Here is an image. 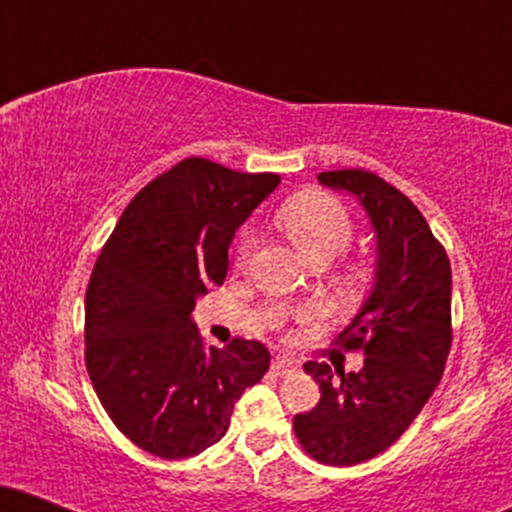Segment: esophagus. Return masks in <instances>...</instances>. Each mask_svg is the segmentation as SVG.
I'll list each match as a JSON object with an SVG mask.
<instances>
[{"mask_svg":"<svg viewBox=\"0 0 512 512\" xmlns=\"http://www.w3.org/2000/svg\"><path fill=\"white\" fill-rule=\"evenodd\" d=\"M296 368H298V363L293 361V358L274 356V361H272V373L274 375H281V378H284V375H291Z\"/></svg>","mask_w":512,"mask_h":512,"instance_id":"34e87169","label":"esophagus"}]
</instances>
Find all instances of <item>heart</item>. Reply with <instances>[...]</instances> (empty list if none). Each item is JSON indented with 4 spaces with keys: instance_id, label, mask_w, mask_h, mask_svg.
I'll return each mask as SVG.
<instances>
[{
    "instance_id": "obj_1",
    "label": "heart",
    "mask_w": 512,
    "mask_h": 512,
    "mask_svg": "<svg viewBox=\"0 0 512 512\" xmlns=\"http://www.w3.org/2000/svg\"><path fill=\"white\" fill-rule=\"evenodd\" d=\"M276 223L281 231L291 238V243L303 252L305 260L310 262H330L339 252L349 248L354 238V221L346 207L330 192L322 190H305L298 192L296 197L286 199L276 209ZM255 233L252 228H240L236 236V257L238 267H243L255 252ZM344 281L349 286L366 281V269L361 264H351L346 269Z\"/></svg>"
}]
</instances>
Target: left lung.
Segmentation results:
<instances>
[{"instance_id": "left-lung-1", "label": "left lung", "mask_w": 512, "mask_h": 512, "mask_svg": "<svg viewBox=\"0 0 512 512\" xmlns=\"http://www.w3.org/2000/svg\"><path fill=\"white\" fill-rule=\"evenodd\" d=\"M317 180L361 199L380 250L373 293L334 339L339 349L361 351L363 368L334 375L327 363H305L320 402L293 416V433L313 460L351 467L390 448L440 383L452 344V274L443 243L395 185L363 168L327 170Z\"/></svg>"}]
</instances>
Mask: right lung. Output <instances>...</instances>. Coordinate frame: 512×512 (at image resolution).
I'll use <instances>...</instances> for the list:
<instances>
[{"instance_id": "1", "label": "right lung", "mask_w": 512, "mask_h": 512, "mask_svg": "<svg viewBox=\"0 0 512 512\" xmlns=\"http://www.w3.org/2000/svg\"><path fill=\"white\" fill-rule=\"evenodd\" d=\"M279 180L182 158L134 195L98 255L88 378L113 424L151 455L180 460L219 443L245 387L267 373L264 344L236 337L207 349L190 313L223 284L233 233Z\"/></svg>"}]
</instances>
